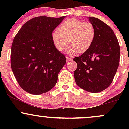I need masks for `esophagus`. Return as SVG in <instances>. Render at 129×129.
<instances>
[{
	"label": "esophagus",
	"instance_id": "obj_1",
	"mask_svg": "<svg viewBox=\"0 0 129 129\" xmlns=\"http://www.w3.org/2000/svg\"><path fill=\"white\" fill-rule=\"evenodd\" d=\"M72 61V59L70 58L69 57H66V62L69 63L70 62Z\"/></svg>",
	"mask_w": 129,
	"mask_h": 129
}]
</instances>
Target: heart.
Wrapping results in <instances>:
<instances>
[{
  "mask_svg": "<svg viewBox=\"0 0 129 129\" xmlns=\"http://www.w3.org/2000/svg\"><path fill=\"white\" fill-rule=\"evenodd\" d=\"M95 38L96 29L92 23L75 18L65 20L51 35L53 45L59 52L70 44L67 53L70 56L88 51Z\"/></svg>",
  "mask_w": 129,
  "mask_h": 129,
  "instance_id": "obj_1",
  "label": "heart"
}]
</instances>
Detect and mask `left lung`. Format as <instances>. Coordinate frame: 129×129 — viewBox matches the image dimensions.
Returning <instances> with one entry per match:
<instances>
[{"label":"left lung","instance_id":"8db88e82","mask_svg":"<svg viewBox=\"0 0 129 129\" xmlns=\"http://www.w3.org/2000/svg\"><path fill=\"white\" fill-rule=\"evenodd\" d=\"M96 29V38L88 51L73 59L78 87L91 93L106 89L113 81L120 59V47L112 29L100 19L89 17Z\"/></svg>","mask_w":129,"mask_h":129}]
</instances>
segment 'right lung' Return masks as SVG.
I'll return each instance as SVG.
<instances>
[{"label": "right lung", "instance_id": "1", "mask_svg": "<svg viewBox=\"0 0 129 129\" xmlns=\"http://www.w3.org/2000/svg\"><path fill=\"white\" fill-rule=\"evenodd\" d=\"M66 16H40L26 22L11 46V69L19 85L26 92L41 94L51 90L66 64V56L54 48V29Z\"/></svg>", "mask_w": 129, "mask_h": 129}]
</instances>
